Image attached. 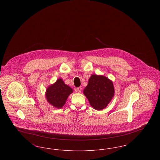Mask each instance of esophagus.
Returning a JSON list of instances; mask_svg holds the SVG:
<instances>
[{
    "label": "esophagus",
    "mask_w": 160,
    "mask_h": 160,
    "mask_svg": "<svg viewBox=\"0 0 160 160\" xmlns=\"http://www.w3.org/2000/svg\"><path fill=\"white\" fill-rule=\"evenodd\" d=\"M82 87H79V88H76V89H75V91H76V92H78V93H80L81 91H82Z\"/></svg>",
    "instance_id": "obj_1"
}]
</instances>
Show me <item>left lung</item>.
<instances>
[{
	"instance_id": "left-lung-1",
	"label": "left lung",
	"mask_w": 160,
	"mask_h": 160,
	"mask_svg": "<svg viewBox=\"0 0 160 160\" xmlns=\"http://www.w3.org/2000/svg\"><path fill=\"white\" fill-rule=\"evenodd\" d=\"M83 93L92 108L101 110L107 106L114 97L113 83L104 76L92 74L84 89Z\"/></svg>"
}]
</instances>
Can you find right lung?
<instances>
[{"instance_id":"1","label":"right lung","mask_w":160,"mask_h":160,"mask_svg":"<svg viewBox=\"0 0 160 160\" xmlns=\"http://www.w3.org/2000/svg\"><path fill=\"white\" fill-rule=\"evenodd\" d=\"M72 92V89L65 83L60 78L47 88L46 98L52 106L56 108H61L65 105L69 95Z\"/></svg>"}]
</instances>
